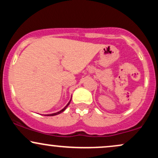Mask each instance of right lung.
Returning <instances> with one entry per match:
<instances>
[{
    "instance_id": "add662e5",
    "label": "right lung",
    "mask_w": 158,
    "mask_h": 158,
    "mask_svg": "<svg viewBox=\"0 0 158 158\" xmlns=\"http://www.w3.org/2000/svg\"><path fill=\"white\" fill-rule=\"evenodd\" d=\"M70 101H71V99H70V102H69L68 103V105H67V106H65V107H64V108H63V109H62V110H60V111H59V112H56V113H54V114H47V116H55V115H57V114H59L62 113V112H63V111H64V110L65 109H66V108H67V107H68V106H69V104H70Z\"/></svg>"
}]
</instances>
